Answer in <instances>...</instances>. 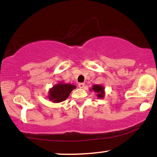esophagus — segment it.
<instances>
[{
  "label": "esophagus",
  "instance_id": "esophagus-1",
  "mask_svg": "<svg viewBox=\"0 0 157 157\" xmlns=\"http://www.w3.org/2000/svg\"><path fill=\"white\" fill-rule=\"evenodd\" d=\"M85 83H79V84H78L79 87L81 88V89H82V88L85 87Z\"/></svg>",
  "mask_w": 157,
  "mask_h": 157
}]
</instances>
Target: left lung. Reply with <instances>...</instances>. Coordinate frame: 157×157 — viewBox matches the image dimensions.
Segmentation results:
<instances>
[{
    "label": "left lung",
    "mask_w": 157,
    "mask_h": 157,
    "mask_svg": "<svg viewBox=\"0 0 157 157\" xmlns=\"http://www.w3.org/2000/svg\"><path fill=\"white\" fill-rule=\"evenodd\" d=\"M105 88L102 85H94L90 89V91H94L97 93V96L99 99H104L105 96Z\"/></svg>",
    "instance_id": "left-lung-1"
}]
</instances>
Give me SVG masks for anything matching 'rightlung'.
I'll list each match as a JSON object with an SVG mask.
<instances>
[{
  "mask_svg": "<svg viewBox=\"0 0 157 157\" xmlns=\"http://www.w3.org/2000/svg\"><path fill=\"white\" fill-rule=\"evenodd\" d=\"M76 88L75 85L71 83H64L58 82L48 91L47 98L53 103H60L66 100L70 94Z\"/></svg>",
  "mask_w": 157,
  "mask_h": 157,
  "instance_id": "1",
  "label": "right lung"
}]
</instances>
